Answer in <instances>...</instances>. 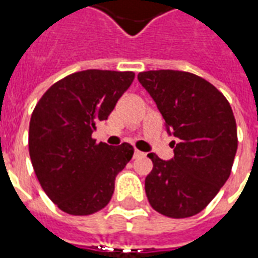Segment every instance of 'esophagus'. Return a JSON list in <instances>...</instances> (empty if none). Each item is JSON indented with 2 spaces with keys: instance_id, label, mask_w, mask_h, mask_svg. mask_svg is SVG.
<instances>
[{
  "instance_id": "34e87169",
  "label": "esophagus",
  "mask_w": 258,
  "mask_h": 258,
  "mask_svg": "<svg viewBox=\"0 0 258 258\" xmlns=\"http://www.w3.org/2000/svg\"><path fill=\"white\" fill-rule=\"evenodd\" d=\"M145 156V153L144 152L138 151V149H135L134 151V159H140V157H144Z\"/></svg>"
}]
</instances>
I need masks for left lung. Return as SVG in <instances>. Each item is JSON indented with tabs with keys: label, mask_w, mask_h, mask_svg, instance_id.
Returning a JSON list of instances; mask_svg holds the SVG:
<instances>
[{
	"label": "left lung",
	"mask_w": 258,
	"mask_h": 258,
	"mask_svg": "<svg viewBox=\"0 0 258 258\" xmlns=\"http://www.w3.org/2000/svg\"><path fill=\"white\" fill-rule=\"evenodd\" d=\"M138 80L162 113L174 157L149 153L153 168L145 178L151 206L170 218L198 214L214 199L232 170L238 131L227 98L207 80L179 70H149Z\"/></svg>",
	"instance_id": "obj_1"
}]
</instances>
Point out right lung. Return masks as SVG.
Segmentation results:
<instances>
[{"mask_svg": "<svg viewBox=\"0 0 258 258\" xmlns=\"http://www.w3.org/2000/svg\"><path fill=\"white\" fill-rule=\"evenodd\" d=\"M134 77L133 72L83 70L56 81L37 102L29 127L31 164L44 192L68 214L102 210L116 175L134 155L127 142L110 146L92 138Z\"/></svg>", "mask_w": 258, "mask_h": 258, "instance_id": "right-lung-1", "label": "right lung"}]
</instances>
